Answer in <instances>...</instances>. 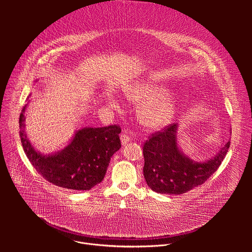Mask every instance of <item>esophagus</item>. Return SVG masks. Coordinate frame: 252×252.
Segmentation results:
<instances>
[{
    "label": "esophagus",
    "mask_w": 252,
    "mask_h": 252,
    "mask_svg": "<svg viewBox=\"0 0 252 252\" xmlns=\"http://www.w3.org/2000/svg\"><path fill=\"white\" fill-rule=\"evenodd\" d=\"M120 141H121L122 145H125V144H128L129 142H131V138H130L126 133H123V134L120 136Z\"/></svg>",
    "instance_id": "1"
}]
</instances>
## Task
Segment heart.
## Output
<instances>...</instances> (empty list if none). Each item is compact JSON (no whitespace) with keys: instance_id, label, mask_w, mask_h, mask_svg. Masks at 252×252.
I'll return each mask as SVG.
<instances>
[{"instance_id":"obj_1","label":"heart","mask_w":252,"mask_h":252,"mask_svg":"<svg viewBox=\"0 0 252 252\" xmlns=\"http://www.w3.org/2000/svg\"><path fill=\"white\" fill-rule=\"evenodd\" d=\"M125 98L133 104H140L138 117L145 127L160 129L172 122L178 111L177 98L168 93V88L157 82L140 81L128 86L124 90ZM108 104L112 108H119L118 101L108 97Z\"/></svg>"}]
</instances>
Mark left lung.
Here are the masks:
<instances>
[{
	"instance_id": "left-lung-1",
	"label": "left lung",
	"mask_w": 252,
	"mask_h": 252,
	"mask_svg": "<svg viewBox=\"0 0 252 252\" xmlns=\"http://www.w3.org/2000/svg\"><path fill=\"white\" fill-rule=\"evenodd\" d=\"M178 130V123L170 125L144 145V179L157 193L180 195L203 184L218 169L230 147L229 140L215 156L195 161L181 150Z\"/></svg>"
}]
</instances>
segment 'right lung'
I'll list each match as a JSON object with an SVG mask.
<instances>
[{
	"mask_svg": "<svg viewBox=\"0 0 252 252\" xmlns=\"http://www.w3.org/2000/svg\"><path fill=\"white\" fill-rule=\"evenodd\" d=\"M26 107L20 113L19 134L24 152L38 174L54 185L72 190H90L104 180L111 156L121 147L118 126L79 129L62 150L43 154L26 135Z\"/></svg>",
	"mask_w": 252,
	"mask_h": 252,
	"instance_id": "1",
	"label": "right lung"
}]
</instances>
